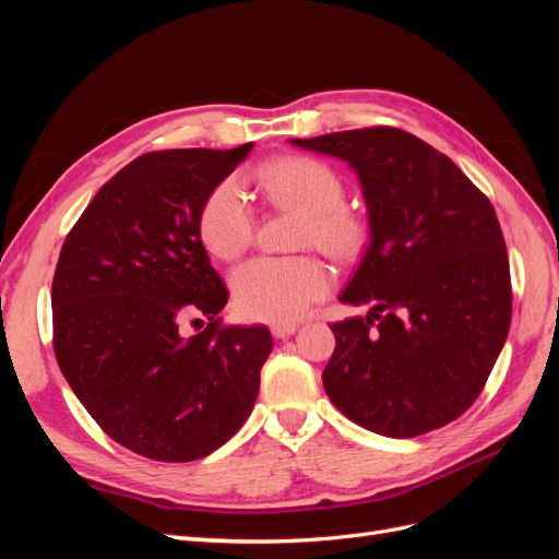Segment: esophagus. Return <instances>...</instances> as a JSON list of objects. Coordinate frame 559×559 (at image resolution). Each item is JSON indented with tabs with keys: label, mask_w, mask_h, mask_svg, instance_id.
Segmentation results:
<instances>
[{
	"label": "esophagus",
	"mask_w": 559,
	"mask_h": 559,
	"mask_svg": "<svg viewBox=\"0 0 559 559\" xmlns=\"http://www.w3.org/2000/svg\"><path fill=\"white\" fill-rule=\"evenodd\" d=\"M270 331H273V335L280 337V341H284V337H289L298 331V324H273L270 326Z\"/></svg>",
	"instance_id": "esophagus-1"
}]
</instances>
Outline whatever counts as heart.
<instances>
[{
  "label": "heart",
  "mask_w": 559,
  "mask_h": 559,
  "mask_svg": "<svg viewBox=\"0 0 559 559\" xmlns=\"http://www.w3.org/2000/svg\"><path fill=\"white\" fill-rule=\"evenodd\" d=\"M261 189L273 205L302 216L300 247H319L335 259H352L364 245L366 226L345 207V183L331 165L292 156L261 167ZM253 212L242 186L226 179L214 186L198 216L200 240L216 259L230 261L253 238ZM331 270L314 257H259L230 277L238 312L253 321L289 324L331 292Z\"/></svg>",
  "instance_id": "b5f03b06"
}]
</instances>
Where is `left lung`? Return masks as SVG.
Wrapping results in <instances>:
<instances>
[{
  "label": "left lung",
  "instance_id": "1",
  "mask_svg": "<svg viewBox=\"0 0 559 559\" xmlns=\"http://www.w3.org/2000/svg\"><path fill=\"white\" fill-rule=\"evenodd\" d=\"M359 177L370 242L333 324L331 403L359 427L413 438L471 408L511 326V270L489 202L445 154L399 128L289 140Z\"/></svg>",
  "mask_w": 559,
  "mask_h": 559
}]
</instances>
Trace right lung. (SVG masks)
<instances>
[{
	"label": "right lung",
	"mask_w": 559,
	"mask_h": 559,
	"mask_svg": "<svg viewBox=\"0 0 559 559\" xmlns=\"http://www.w3.org/2000/svg\"><path fill=\"white\" fill-rule=\"evenodd\" d=\"M173 148L116 173L62 245L53 292V347L64 380L116 443L156 462H193L249 417L265 326H222L226 284L200 240L214 186L251 151ZM211 324L183 338L180 321ZM200 321V319H195Z\"/></svg>",
	"instance_id": "1"
}]
</instances>
